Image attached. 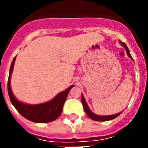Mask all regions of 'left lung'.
<instances>
[{
  "instance_id": "1",
  "label": "left lung",
  "mask_w": 148,
  "mask_h": 148,
  "mask_svg": "<svg viewBox=\"0 0 148 148\" xmlns=\"http://www.w3.org/2000/svg\"><path fill=\"white\" fill-rule=\"evenodd\" d=\"M120 44L125 48L127 53V55H128L129 58H132L131 53H130V51H129V49L127 48V45H125V43L122 42V41H120ZM81 101H82V104H83L84 111H85V113L87 114V115H88V117H90V119H92L93 121H110V120L114 119V118L118 117V116L121 114V112L113 115H108V116H100V115H97L95 114H94V113L90 110V108L88 107V103H86L85 99L83 95H81Z\"/></svg>"
}]
</instances>
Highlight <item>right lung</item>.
Listing matches in <instances>:
<instances>
[{"label":"right lung","mask_w":148,"mask_h":148,"mask_svg":"<svg viewBox=\"0 0 148 148\" xmlns=\"http://www.w3.org/2000/svg\"><path fill=\"white\" fill-rule=\"evenodd\" d=\"M15 58H14L11 63L8 82V90L10 102L12 103L17 110L26 119L35 123H47L56 120L62 113L63 106L64 104L68 93L74 85L59 93L51 101L40 104H27L21 103L16 99L10 88V77L14 65Z\"/></svg>","instance_id":"obj_1"}]
</instances>
